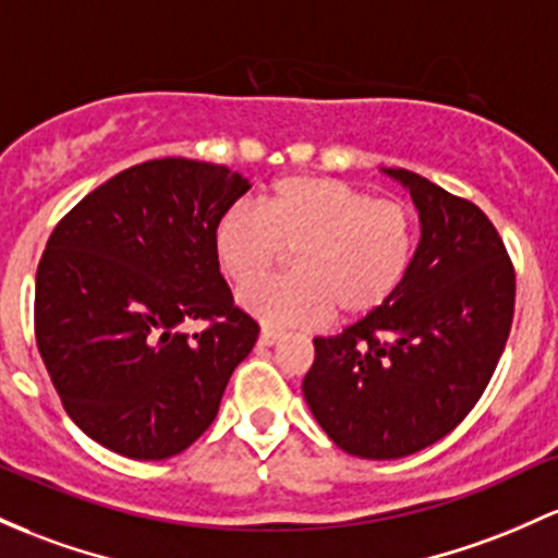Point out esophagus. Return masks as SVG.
<instances>
[{
  "label": "esophagus",
  "instance_id": "34e87169",
  "mask_svg": "<svg viewBox=\"0 0 558 558\" xmlns=\"http://www.w3.org/2000/svg\"><path fill=\"white\" fill-rule=\"evenodd\" d=\"M278 341H280V330L262 328V333H259V344L262 347H272V344H278Z\"/></svg>",
  "mask_w": 558,
  "mask_h": 558
}]
</instances>
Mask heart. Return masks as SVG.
Wrapping results in <instances>:
<instances>
[{
	"instance_id": "1",
	"label": "heart",
	"mask_w": 558,
	"mask_h": 558,
	"mask_svg": "<svg viewBox=\"0 0 558 558\" xmlns=\"http://www.w3.org/2000/svg\"><path fill=\"white\" fill-rule=\"evenodd\" d=\"M418 219L402 198L320 174L280 177L265 209L235 204L214 225V251L235 286H251L293 259V275L241 293L267 326L310 328L333 312L354 320L389 302L408 280Z\"/></svg>"
}]
</instances>
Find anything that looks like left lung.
Instances as JSON below:
<instances>
[{
	"mask_svg": "<svg viewBox=\"0 0 558 558\" xmlns=\"http://www.w3.org/2000/svg\"><path fill=\"white\" fill-rule=\"evenodd\" d=\"M421 243L402 289L339 336H317L304 400L352 456L391 461L428 448L480 402L513 320L517 272L495 225L408 169Z\"/></svg>",
	"mask_w": 558,
	"mask_h": 558,
	"instance_id": "1",
	"label": "left lung"
}]
</instances>
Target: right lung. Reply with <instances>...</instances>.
I'll return each instance as SVG.
<instances>
[{"label": "right lung", "instance_id": "right-lung-1", "mask_svg": "<svg viewBox=\"0 0 558 558\" xmlns=\"http://www.w3.org/2000/svg\"><path fill=\"white\" fill-rule=\"evenodd\" d=\"M248 187L222 163L156 158L54 225L36 269V347L65 413L102 448L163 461L217 418L259 336L214 251V225Z\"/></svg>", "mask_w": 558, "mask_h": 558}]
</instances>
